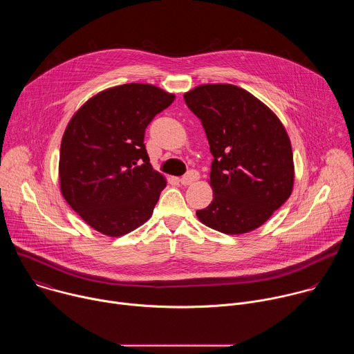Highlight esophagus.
<instances>
[{"label":"esophagus","instance_id":"esophagus-1","mask_svg":"<svg viewBox=\"0 0 354 354\" xmlns=\"http://www.w3.org/2000/svg\"><path fill=\"white\" fill-rule=\"evenodd\" d=\"M198 178H200V175H198L197 171H189L185 176L180 178V183H182L183 186H189V185L194 183L196 180H198Z\"/></svg>","mask_w":354,"mask_h":354}]
</instances>
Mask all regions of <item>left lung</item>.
I'll list each match as a JSON object with an SVG mask.
<instances>
[{
	"label": "left lung",
	"instance_id": "8db88e82",
	"mask_svg": "<svg viewBox=\"0 0 354 354\" xmlns=\"http://www.w3.org/2000/svg\"><path fill=\"white\" fill-rule=\"evenodd\" d=\"M200 119L214 157L213 201L197 210L205 225L228 235L254 231L290 197L294 161L290 137L262 100L232 84H203L183 95Z\"/></svg>",
	"mask_w": 354,
	"mask_h": 354
}]
</instances>
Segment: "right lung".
Listing matches in <instances>:
<instances>
[{
    "instance_id": "right-lung-1",
    "label": "right lung",
    "mask_w": 354,
    "mask_h": 354,
    "mask_svg": "<svg viewBox=\"0 0 354 354\" xmlns=\"http://www.w3.org/2000/svg\"><path fill=\"white\" fill-rule=\"evenodd\" d=\"M175 95L151 84H124L89 97L62 138L60 190L97 232L122 236L153 216L167 186L144 145L145 127Z\"/></svg>"
}]
</instances>
